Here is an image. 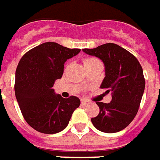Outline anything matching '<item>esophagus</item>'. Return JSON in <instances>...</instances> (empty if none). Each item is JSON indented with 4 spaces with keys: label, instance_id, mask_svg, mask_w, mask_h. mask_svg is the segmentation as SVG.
<instances>
[{
    "label": "esophagus",
    "instance_id": "1",
    "mask_svg": "<svg viewBox=\"0 0 160 160\" xmlns=\"http://www.w3.org/2000/svg\"><path fill=\"white\" fill-rule=\"evenodd\" d=\"M88 101H87V100H81V104L82 105H84V106H87V105H88L89 104Z\"/></svg>",
    "mask_w": 160,
    "mask_h": 160
}]
</instances>
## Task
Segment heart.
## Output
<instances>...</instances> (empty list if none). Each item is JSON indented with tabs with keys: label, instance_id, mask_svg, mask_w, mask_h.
I'll return each mask as SVG.
<instances>
[{
	"label": "heart",
	"instance_id": "1",
	"mask_svg": "<svg viewBox=\"0 0 160 160\" xmlns=\"http://www.w3.org/2000/svg\"><path fill=\"white\" fill-rule=\"evenodd\" d=\"M93 60H94V58H87V59H85L84 60V64H87V63L93 61Z\"/></svg>",
	"mask_w": 160,
	"mask_h": 160
}]
</instances>
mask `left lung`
Here are the masks:
<instances>
[{"label": "left lung", "instance_id": "1", "mask_svg": "<svg viewBox=\"0 0 160 160\" xmlns=\"http://www.w3.org/2000/svg\"><path fill=\"white\" fill-rule=\"evenodd\" d=\"M88 55L99 58L105 66L101 88L111 92L109 103L96 102L100 113L91 119L100 131L115 133L125 129L136 117L145 86L143 69L130 52L118 44L108 43L94 49H83Z\"/></svg>", "mask_w": 160, "mask_h": 160}]
</instances>
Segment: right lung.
<instances>
[{
    "instance_id": "add662e5",
    "label": "right lung",
    "mask_w": 160,
    "mask_h": 160,
    "mask_svg": "<svg viewBox=\"0 0 160 160\" xmlns=\"http://www.w3.org/2000/svg\"><path fill=\"white\" fill-rule=\"evenodd\" d=\"M80 52V49L46 42L30 50L18 63L16 100L25 121L37 131L44 134L60 132L80 106L78 97L63 98L52 88L55 80L63 75L65 62Z\"/></svg>"
}]
</instances>
